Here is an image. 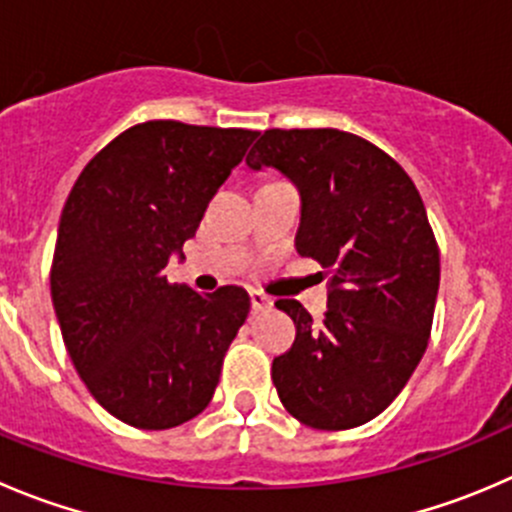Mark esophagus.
Returning a JSON list of instances; mask_svg holds the SVG:
<instances>
[{"instance_id": "1", "label": "esophagus", "mask_w": 512, "mask_h": 512, "mask_svg": "<svg viewBox=\"0 0 512 512\" xmlns=\"http://www.w3.org/2000/svg\"><path fill=\"white\" fill-rule=\"evenodd\" d=\"M250 302H252V310H255V312H265V310H270L272 305H275V300H272L270 295H265V292H260V290L250 292Z\"/></svg>"}]
</instances>
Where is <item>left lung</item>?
Here are the masks:
<instances>
[{
  "label": "left lung",
  "mask_w": 512,
  "mask_h": 512,
  "mask_svg": "<svg viewBox=\"0 0 512 512\" xmlns=\"http://www.w3.org/2000/svg\"><path fill=\"white\" fill-rule=\"evenodd\" d=\"M247 167L297 187V252L332 272L322 325L277 302L297 327L272 362L277 395L310 428H357L398 398L428 347L440 255L420 192L393 157L340 130H267Z\"/></svg>",
  "instance_id": "1"
}]
</instances>
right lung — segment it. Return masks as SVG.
Masks as SVG:
<instances>
[{
  "mask_svg": "<svg viewBox=\"0 0 512 512\" xmlns=\"http://www.w3.org/2000/svg\"><path fill=\"white\" fill-rule=\"evenodd\" d=\"M260 132L155 119L114 137L74 182L54 247L52 302L79 377L114 418L167 430L207 408L250 295H200L165 267Z\"/></svg>",
  "mask_w": 512,
  "mask_h": 512,
  "instance_id": "right-lung-1",
  "label": "right lung"
}]
</instances>
